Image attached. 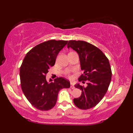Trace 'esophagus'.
<instances>
[{
    "mask_svg": "<svg viewBox=\"0 0 133 133\" xmlns=\"http://www.w3.org/2000/svg\"><path fill=\"white\" fill-rule=\"evenodd\" d=\"M70 87L72 89H75V86H74V84L72 82H70Z\"/></svg>",
    "mask_w": 133,
    "mask_h": 133,
    "instance_id": "esophagus-1",
    "label": "esophagus"
}]
</instances>
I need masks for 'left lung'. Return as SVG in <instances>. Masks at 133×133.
<instances>
[{
	"mask_svg": "<svg viewBox=\"0 0 133 133\" xmlns=\"http://www.w3.org/2000/svg\"><path fill=\"white\" fill-rule=\"evenodd\" d=\"M67 48H71L79 55L83 71L79 81H88L86 87L75 84L76 88L82 90V94L73 102L81 109H91L99 102L108 90L112 76L109 59L98 47L85 41H70Z\"/></svg>",
	"mask_w": 133,
	"mask_h": 133,
	"instance_id": "8db88e82",
	"label": "left lung"
}]
</instances>
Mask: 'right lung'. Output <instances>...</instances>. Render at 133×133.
<instances>
[{
    "label": "right lung",
    "instance_id": "add662e5",
    "mask_svg": "<svg viewBox=\"0 0 133 133\" xmlns=\"http://www.w3.org/2000/svg\"><path fill=\"white\" fill-rule=\"evenodd\" d=\"M67 41L50 40L36 45L27 53L20 68L21 85L23 94L32 105L47 111L53 108L60 90L69 88L70 82L62 77L47 82L50 67L55 64L59 51Z\"/></svg>",
    "mask_w": 133,
    "mask_h": 133
}]
</instances>
